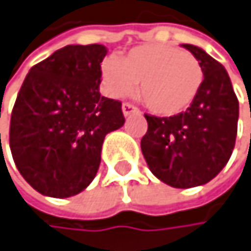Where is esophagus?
<instances>
[{"label": "esophagus", "instance_id": "esophagus-1", "mask_svg": "<svg viewBox=\"0 0 251 251\" xmlns=\"http://www.w3.org/2000/svg\"><path fill=\"white\" fill-rule=\"evenodd\" d=\"M122 111H123V116H125V117H128V116H131V114L138 113V108H135L132 103L125 102V103L122 105Z\"/></svg>", "mask_w": 251, "mask_h": 251}]
</instances>
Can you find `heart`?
I'll use <instances>...</instances> for the list:
<instances>
[{
	"label": "heart",
	"instance_id": "obj_1",
	"mask_svg": "<svg viewBox=\"0 0 251 251\" xmlns=\"http://www.w3.org/2000/svg\"><path fill=\"white\" fill-rule=\"evenodd\" d=\"M102 76L113 96H126L140 84L138 92L144 105L159 116L185 111L203 84L199 60L166 43L137 46L120 60L107 58L102 64Z\"/></svg>",
	"mask_w": 251,
	"mask_h": 251
}]
</instances>
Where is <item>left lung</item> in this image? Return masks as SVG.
Masks as SVG:
<instances>
[{
  "label": "left lung",
  "mask_w": 251,
  "mask_h": 251,
  "mask_svg": "<svg viewBox=\"0 0 251 251\" xmlns=\"http://www.w3.org/2000/svg\"><path fill=\"white\" fill-rule=\"evenodd\" d=\"M203 69V84L187 108L172 117L144 116L141 152L151 172L173 188L208 184L235 148L239 103L225 66L201 48L184 43Z\"/></svg>",
  "instance_id": "1"
}]
</instances>
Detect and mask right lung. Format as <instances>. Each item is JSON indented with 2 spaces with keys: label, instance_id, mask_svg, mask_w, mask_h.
<instances>
[{
  "label": "right lung",
  "instance_id": "obj_1",
  "mask_svg": "<svg viewBox=\"0 0 251 251\" xmlns=\"http://www.w3.org/2000/svg\"><path fill=\"white\" fill-rule=\"evenodd\" d=\"M103 45H67L33 66L10 119V151L22 177L64 199L95 179L103 138L123 126L122 102L100 96ZM1 137V135H0Z\"/></svg>",
  "mask_w": 251,
  "mask_h": 251
}]
</instances>
